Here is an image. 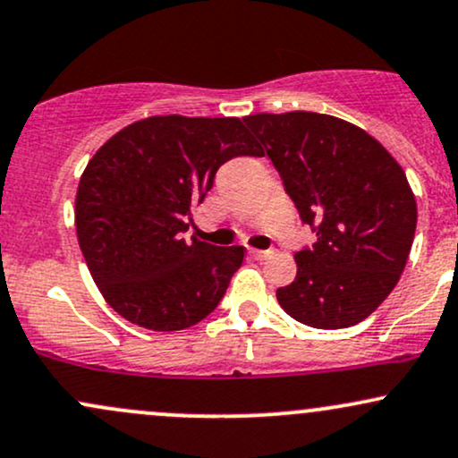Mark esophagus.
Returning a JSON list of instances; mask_svg holds the SVG:
<instances>
[{
  "label": "esophagus",
  "instance_id": "obj_1",
  "mask_svg": "<svg viewBox=\"0 0 458 458\" xmlns=\"http://www.w3.org/2000/svg\"><path fill=\"white\" fill-rule=\"evenodd\" d=\"M250 256L254 260H267L273 256V250H250Z\"/></svg>",
  "mask_w": 458,
  "mask_h": 458
}]
</instances>
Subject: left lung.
Wrapping results in <instances>:
<instances>
[{
    "label": "left lung",
    "instance_id": "obj_1",
    "mask_svg": "<svg viewBox=\"0 0 458 458\" xmlns=\"http://www.w3.org/2000/svg\"><path fill=\"white\" fill-rule=\"evenodd\" d=\"M284 189L317 243L277 288L284 312L317 329L361 323L392 293L411 251L418 207L398 161L364 129L314 112L254 114Z\"/></svg>",
    "mask_w": 458,
    "mask_h": 458
}]
</instances>
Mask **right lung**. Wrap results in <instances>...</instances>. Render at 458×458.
Returning a JSON list of instances; mask_svg holds the SVG:
<instances>
[{
    "label": "right lung",
    "instance_id": "obj_1",
    "mask_svg": "<svg viewBox=\"0 0 458 458\" xmlns=\"http://www.w3.org/2000/svg\"><path fill=\"white\" fill-rule=\"evenodd\" d=\"M262 157L241 118L150 115L94 152L75 198L81 254L105 301L152 331L196 325L217 308L245 247L191 236V207L233 157Z\"/></svg>",
    "mask_w": 458,
    "mask_h": 458
}]
</instances>
